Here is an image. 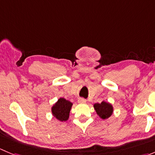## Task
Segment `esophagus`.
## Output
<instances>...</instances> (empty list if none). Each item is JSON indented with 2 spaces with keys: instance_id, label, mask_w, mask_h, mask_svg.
<instances>
[{
  "instance_id": "esophagus-1",
  "label": "esophagus",
  "mask_w": 155,
  "mask_h": 155,
  "mask_svg": "<svg viewBox=\"0 0 155 155\" xmlns=\"http://www.w3.org/2000/svg\"><path fill=\"white\" fill-rule=\"evenodd\" d=\"M78 103H79V104H85L86 103V100H85L84 98H79Z\"/></svg>"
}]
</instances>
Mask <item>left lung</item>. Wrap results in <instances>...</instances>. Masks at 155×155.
I'll list each match as a JSON object with an SVG mask.
<instances>
[{
	"instance_id": "left-lung-1",
	"label": "left lung",
	"mask_w": 155,
	"mask_h": 155,
	"mask_svg": "<svg viewBox=\"0 0 155 155\" xmlns=\"http://www.w3.org/2000/svg\"><path fill=\"white\" fill-rule=\"evenodd\" d=\"M94 108L97 114L102 119H107L109 118L113 112V107H112V104L105 102V101L101 102V104H95L94 105Z\"/></svg>"
}]
</instances>
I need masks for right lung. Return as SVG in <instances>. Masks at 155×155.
Here are the masks:
<instances>
[{"instance_id":"1","label":"right lung","mask_w":155,"mask_h":155,"mask_svg":"<svg viewBox=\"0 0 155 155\" xmlns=\"http://www.w3.org/2000/svg\"><path fill=\"white\" fill-rule=\"evenodd\" d=\"M73 104L64 98H60L51 107V112L54 118L61 121H68Z\"/></svg>"}]
</instances>
